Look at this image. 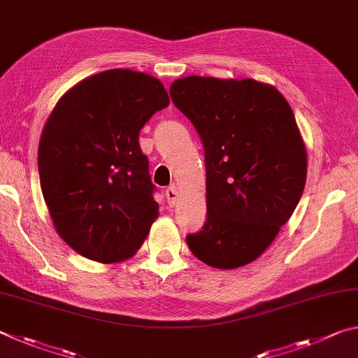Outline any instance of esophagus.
<instances>
[{"instance_id":"esophagus-1","label":"esophagus","mask_w":358,"mask_h":358,"mask_svg":"<svg viewBox=\"0 0 358 358\" xmlns=\"http://www.w3.org/2000/svg\"><path fill=\"white\" fill-rule=\"evenodd\" d=\"M166 197H167L169 205H175V203H177V199H178L177 187H175V186H169L167 189H166Z\"/></svg>"}]
</instances>
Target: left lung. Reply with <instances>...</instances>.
Returning <instances> with one entry per match:
<instances>
[{
    "label": "left lung",
    "instance_id": "left-lung-1",
    "mask_svg": "<svg viewBox=\"0 0 358 358\" xmlns=\"http://www.w3.org/2000/svg\"><path fill=\"white\" fill-rule=\"evenodd\" d=\"M171 96L201 136L207 221L186 237L194 256L232 270L256 260L292 216L306 183V147L275 87L189 76Z\"/></svg>",
    "mask_w": 358,
    "mask_h": 358
}]
</instances>
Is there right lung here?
Here are the masks:
<instances>
[{"label": "right lung", "mask_w": 358, "mask_h": 358, "mask_svg": "<svg viewBox=\"0 0 358 358\" xmlns=\"http://www.w3.org/2000/svg\"><path fill=\"white\" fill-rule=\"evenodd\" d=\"M169 102L157 78L108 69L52 110L38 150L41 189L58 235L80 256L117 264L147 238L159 205L138 134Z\"/></svg>", "instance_id": "right-lung-1"}]
</instances>
